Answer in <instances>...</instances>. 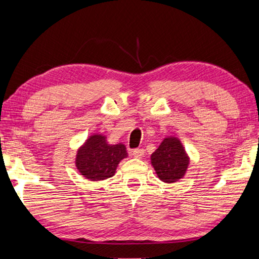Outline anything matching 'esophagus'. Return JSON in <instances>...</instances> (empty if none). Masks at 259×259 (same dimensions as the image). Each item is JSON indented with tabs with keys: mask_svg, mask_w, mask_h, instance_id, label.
<instances>
[{
	"mask_svg": "<svg viewBox=\"0 0 259 259\" xmlns=\"http://www.w3.org/2000/svg\"><path fill=\"white\" fill-rule=\"evenodd\" d=\"M144 150L143 149H135V150L131 151V155L134 156L135 158H142L144 156Z\"/></svg>",
	"mask_w": 259,
	"mask_h": 259,
	"instance_id": "1",
	"label": "esophagus"
}]
</instances>
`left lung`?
Wrapping results in <instances>:
<instances>
[{"label":"left lung","mask_w":259,"mask_h":259,"mask_svg":"<svg viewBox=\"0 0 259 259\" xmlns=\"http://www.w3.org/2000/svg\"><path fill=\"white\" fill-rule=\"evenodd\" d=\"M150 162L159 180L164 183H175L184 177L190 157L180 138L166 136L151 154Z\"/></svg>","instance_id":"8db88e82"}]
</instances>
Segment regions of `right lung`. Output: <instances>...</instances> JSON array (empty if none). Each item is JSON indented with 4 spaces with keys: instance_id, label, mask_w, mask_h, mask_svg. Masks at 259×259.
Here are the masks:
<instances>
[{
    "instance_id": "obj_1",
    "label": "right lung",
    "mask_w": 259,
    "mask_h": 259,
    "mask_svg": "<svg viewBox=\"0 0 259 259\" xmlns=\"http://www.w3.org/2000/svg\"><path fill=\"white\" fill-rule=\"evenodd\" d=\"M126 157L124 144H110L105 135L93 134L77 149L75 165L87 180L104 181L114 176L119 162Z\"/></svg>"
}]
</instances>
